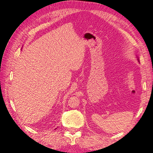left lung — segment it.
I'll return each mask as SVG.
<instances>
[{
	"mask_svg": "<svg viewBox=\"0 0 153 153\" xmlns=\"http://www.w3.org/2000/svg\"><path fill=\"white\" fill-rule=\"evenodd\" d=\"M138 59V62H139V59H138H138Z\"/></svg>",
	"mask_w": 153,
	"mask_h": 153,
	"instance_id": "1",
	"label": "left lung"
}]
</instances>
